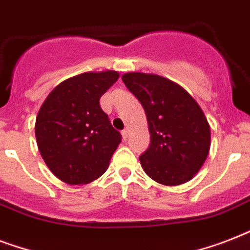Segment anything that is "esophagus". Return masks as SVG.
Wrapping results in <instances>:
<instances>
[{
	"instance_id": "1",
	"label": "esophagus",
	"mask_w": 250,
	"mask_h": 250,
	"mask_svg": "<svg viewBox=\"0 0 250 250\" xmlns=\"http://www.w3.org/2000/svg\"><path fill=\"white\" fill-rule=\"evenodd\" d=\"M128 136H129V131L128 129H123V131H122V139H123V140H127V139H128Z\"/></svg>"
}]
</instances>
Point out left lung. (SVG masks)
Here are the masks:
<instances>
[{"label":"left lung","mask_w":250,"mask_h":250,"mask_svg":"<svg viewBox=\"0 0 250 250\" xmlns=\"http://www.w3.org/2000/svg\"><path fill=\"white\" fill-rule=\"evenodd\" d=\"M123 83L144 107L150 145L140 156L149 178L164 186L189 182L210 150L209 122L197 101L182 85L164 76L127 72Z\"/></svg>","instance_id":"obj_1"}]
</instances>
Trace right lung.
<instances>
[{"label":"right lung","instance_id":"1","mask_svg":"<svg viewBox=\"0 0 250 250\" xmlns=\"http://www.w3.org/2000/svg\"><path fill=\"white\" fill-rule=\"evenodd\" d=\"M118 79L113 70L83 72L58 84L42 102L35 123L37 148L62 182L88 184L107 170L121 133L102 111L100 98Z\"/></svg>","mask_w":250,"mask_h":250}]
</instances>
